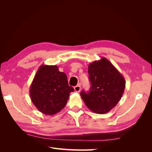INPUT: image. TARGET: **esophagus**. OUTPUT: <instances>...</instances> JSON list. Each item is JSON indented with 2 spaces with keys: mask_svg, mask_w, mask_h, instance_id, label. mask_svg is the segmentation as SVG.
I'll return each instance as SVG.
<instances>
[{
  "mask_svg": "<svg viewBox=\"0 0 152 152\" xmlns=\"http://www.w3.org/2000/svg\"><path fill=\"white\" fill-rule=\"evenodd\" d=\"M80 89H81V87L80 85H77L74 87V90L75 92H77V93H79L80 91Z\"/></svg>",
  "mask_w": 152,
  "mask_h": 152,
  "instance_id": "1",
  "label": "esophagus"
}]
</instances>
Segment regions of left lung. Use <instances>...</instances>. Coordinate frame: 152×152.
Returning a JSON list of instances; mask_svg holds the SVG:
<instances>
[{
  "mask_svg": "<svg viewBox=\"0 0 152 152\" xmlns=\"http://www.w3.org/2000/svg\"><path fill=\"white\" fill-rule=\"evenodd\" d=\"M88 73L91 89L87 93L81 91L82 99L87 107L96 113L110 112L123 95L126 87L124 77L104 57L89 64Z\"/></svg>",
  "mask_w": 152,
  "mask_h": 152,
  "instance_id": "1",
  "label": "left lung"
}]
</instances>
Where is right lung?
Instances as JSON below:
<instances>
[{"label":"right lung","mask_w":152,"mask_h":152,"mask_svg":"<svg viewBox=\"0 0 152 152\" xmlns=\"http://www.w3.org/2000/svg\"><path fill=\"white\" fill-rule=\"evenodd\" d=\"M67 76L59 71L56 65H41L37 72L30 88L32 103L39 111L53 115L65 107L71 92Z\"/></svg>","instance_id":"add662e5"}]
</instances>
